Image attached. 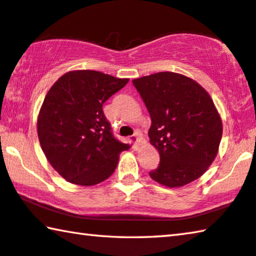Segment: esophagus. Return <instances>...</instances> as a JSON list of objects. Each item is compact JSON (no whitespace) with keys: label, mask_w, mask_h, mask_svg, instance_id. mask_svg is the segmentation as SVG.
Wrapping results in <instances>:
<instances>
[{"label":"esophagus","mask_w":256,"mask_h":256,"mask_svg":"<svg viewBox=\"0 0 256 256\" xmlns=\"http://www.w3.org/2000/svg\"><path fill=\"white\" fill-rule=\"evenodd\" d=\"M133 140H134V142H136V144H138V146H140L141 144V142H142V136H141V134L140 133H134V134H133Z\"/></svg>","instance_id":"esophagus-1"}]
</instances>
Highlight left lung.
Masks as SVG:
<instances>
[{
  "label": "left lung",
  "instance_id": "8db88e82",
  "mask_svg": "<svg viewBox=\"0 0 256 256\" xmlns=\"http://www.w3.org/2000/svg\"><path fill=\"white\" fill-rule=\"evenodd\" d=\"M152 117L148 136L160 152L152 180L174 188L206 172L218 154L222 122L213 100L189 77L162 72L133 80Z\"/></svg>",
  "mask_w": 256,
  "mask_h": 256
}]
</instances>
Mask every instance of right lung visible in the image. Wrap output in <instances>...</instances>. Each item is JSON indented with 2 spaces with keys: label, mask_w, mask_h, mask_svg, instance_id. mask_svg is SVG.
<instances>
[{
  "label": "right lung",
  "mask_w": 256,
  "mask_h": 256,
  "mask_svg": "<svg viewBox=\"0 0 256 256\" xmlns=\"http://www.w3.org/2000/svg\"><path fill=\"white\" fill-rule=\"evenodd\" d=\"M96 70L66 72L44 98L38 120L43 152L68 182L93 186L115 171L120 154L128 150L112 132L102 106L128 84Z\"/></svg>",
  "instance_id": "add662e5"
}]
</instances>
